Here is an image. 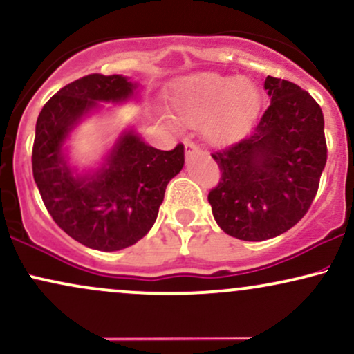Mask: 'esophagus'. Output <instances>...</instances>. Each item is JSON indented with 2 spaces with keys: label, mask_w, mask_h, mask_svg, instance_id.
Returning a JSON list of instances; mask_svg holds the SVG:
<instances>
[{
  "label": "esophagus",
  "mask_w": 354,
  "mask_h": 354,
  "mask_svg": "<svg viewBox=\"0 0 354 354\" xmlns=\"http://www.w3.org/2000/svg\"><path fill=\"white\" fill-rule=\"evenodd\" d=\"M185 151L188 156H191V154H194V153H200V146H198L196 143H193V141H186Z\"/></svg>",
  "instance_id": "34e87169"
}]
</instances>
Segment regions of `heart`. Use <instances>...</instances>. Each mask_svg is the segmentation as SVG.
<instances>
[{
	"mask_svg": "<svg viewBox=\"0 0 354 354\" xmlns=\"http://www.w3.org/2000/svg\"><path fill=\"white\" fill-rule=\"evenodd\" d=\"M258 88L246 78L218 73H198L176 81L173 104L186 123L206 120V133L213 140H226L241 131L259 108Z\"/></svg>",
	"mask_w": 354,
	"mask_h": 354,
	"instance_id": "heart-1",
	"label": "heart"
}]
</instances>
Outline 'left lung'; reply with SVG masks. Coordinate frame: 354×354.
<instances>
[{
	"label": "left lung",
	"instance_id": "8db88e82",
	"mask_svg": "<svg viewBox=\"0 0 354 354\" xmlns=\"http://www.w3.org/2000/svg\"><path fill=\"white\" fill-rule=\"evenodd\" d=\"M270 104L243 140L211 156L221 171L208 201L218 226L243 241L293 228L310 209L326 165L324 118L308 91L268 76Z\"/></svg>",
	"mask_w": 354,
	"mask_h": 354
}]
</instances>
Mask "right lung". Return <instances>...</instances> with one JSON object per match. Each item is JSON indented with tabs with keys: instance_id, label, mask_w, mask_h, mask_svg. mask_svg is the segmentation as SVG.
Listing matches in <instances>:
<instances>
[{
	"instance_id": "right-lung-1",
	"label": "right lung",
	"mask_w": 354,
	"mask_h": 354,
	"mask_svg": "<svg viewBox=\"0 0 354 354\" xmlns=\"http://www.w3.org/2000/svg\"><path fill=\"white\" fill-rule=\"evenodd\" d=\"M135 89L124 76L93 73L61 88L36 121L31 165L41 200L64 233L93 250L118 251L140 241L156 221L169 180L185 165L181 143L161 151L129 131L103 168L89 176L73 174L63 154L73 126L98 101H124Z\"/></svg>"
}]
</instances>
